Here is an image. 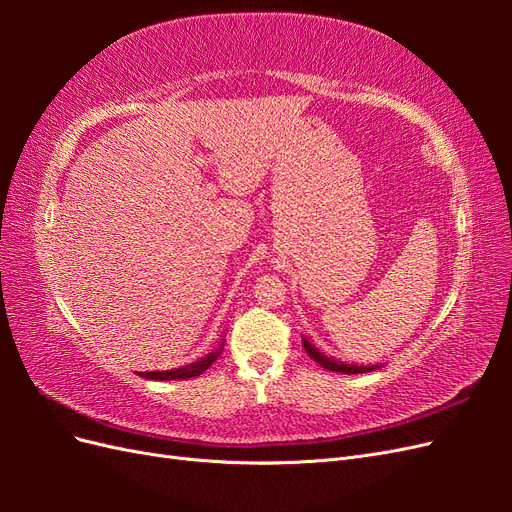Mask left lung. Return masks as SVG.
<instances>
[{"label": "left lung", "instance_id": "8db88e82", "mask_svg": "<svg viewBox=\"0 0 512 512\" xmlns=\"http://www.w3.org/2000/svg\"><path fill=\"white\" fill-rule=\"evenodd\" d=\"M303 348L307 350V354L312 356V359L324 367V369H331V371H339V374H367V371H374L378 369V365H348L342 361H335L331 356L322 354L314 344H309V339L303 337Z\"/></svg>", "mask_w": 512, "mask_h": 512}]
</instances>
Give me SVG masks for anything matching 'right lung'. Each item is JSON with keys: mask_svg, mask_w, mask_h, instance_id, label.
Masks as SVG:
<instances>
[{"mask_svg": "<svg viewBox=\"0 0 512 512\" xmlns=\"http://www.w3.org/2000/svg\"><path fill=\"white\" fill-rule=\"evenodd\" d=\"M222 348H224V339L220 342V348H215L213 352H209L207 356H203V359L196 361V363L183 365L179 369H170V371H141L138 376H143L147 380H188V378H196L215 363V359H218V356L222 354Z\"/></svg>", "mask_w": 512, "mask_h": 512, "instance_id": "1", "label": "right lung"}]
</instances>
